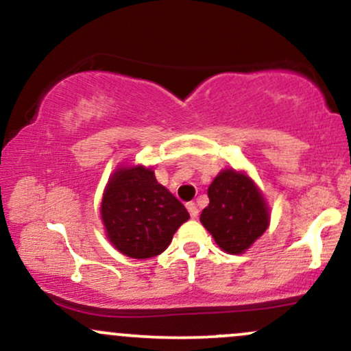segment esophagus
I'll return each instance as SVG.
<instances>
[{
  "label": "esophagus",
  "instance_id": "1",
  "mask_svg": "<svg viewBox=\"0 0 351 351\" xmlns=\"http://www.w3.org/2000/svg\"><path fill=\"white\" fill-rule=\"evenodd\" d=\"M186 208H188V213H189V216L191 217H198V206H196L195 203H188L186 204Z\"/></svg>",
  "mask_w": 351,
  "mask_h": 351
}]
</instances>
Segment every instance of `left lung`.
Returning a JSON list of instances; mask_svg holds the SVG:
<instances>
[{
  "mask_svg": "<svg viewBox=\"0 0 351 351\" xmlns=\"http://www.w3.org/2000/svg\"><path fill=\"white\" fill-rule=\"evenodd\" d=\"M208 198L199 221L228 254H243L269 226L267 203L245 173L221 171L209 184Z\"/></svg>",
  "mask_w": 351,
  "mask_h": 351,
  "instance_id": "1",
  "label": "left lung"
}]
</instances>
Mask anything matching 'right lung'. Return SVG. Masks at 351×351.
<instances>
[{
  "label": "right lung",
  "mask_w": 351,
  "mask_h": 351,
  "mask_svg": "<svg viewBox=\"0 0 351 351\" xmlns=\"http://www.w3.org/2000/svg\"><path fill=\"white\" fill-rule=\"evenodd\" d=\"M107 237L117 251L148 259L168 247L186 208L155 178L152 168H119L108 180L100 206Z\"/></svg>",
  "instance_id": "1"
}]
</instances>
